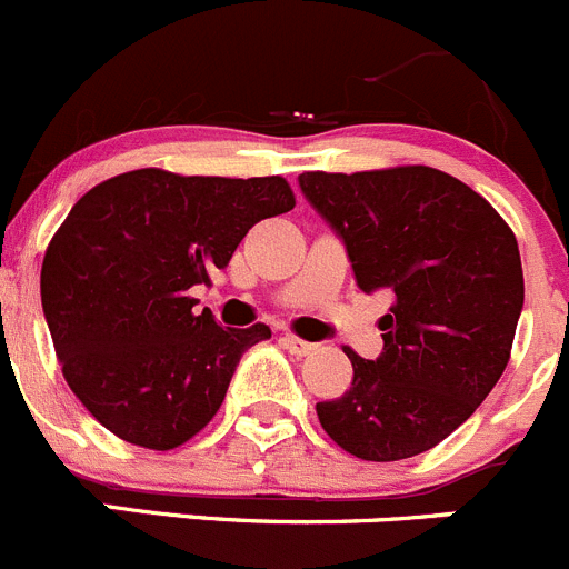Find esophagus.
I'll list each match as a JSON object with an SVG mask.
<instances>
[{
	"label": "esophagus",
	"instance_id": "1",
	"mask_svg": "<svg viewBox=\"0 0 569 569\" xmlns=\"http://www.w3.org/2000/svg\"><path fill=\"white\" fill-rule=\"evenodd\" d=\"M283 348L289 350V353H295V357H309V353H315V350H317V345L306 342V339L295 337V333H286Z\"/></svg>",
	"mask_w": 569,
	"mask_h": 569
}]
</instances>
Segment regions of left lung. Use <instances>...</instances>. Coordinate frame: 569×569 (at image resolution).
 <instances>
[{
    "mask_svg": "<svg viewBox=\"0 0 569 569\" xmlns=\"http://www.w3.org/2000/svg\"><path fill=\"white\" fill-rule=\"evenodd\" d=\"M300 188L342 238L362 291H392L376 362L345 348L353 381L317 405L322 429L362 460H405L452 435L511 359L525 302L517 238L460 179L401 164L300 173Z\"/></svg>",
    "mask_w": 569,
    "mask_h": 569,
    "instance_id": "1",
    "label": "left lung"
}]
</instances>
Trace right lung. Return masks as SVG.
Instances as JSON below:
<instances>
[{"label": "right lung", "mask_w": 569, "mask_h": 569, "mask_svg": "<svg viewBox=\"0 0 569 569\" xmlns=\"http://www.w3.org/2000/svg\"><path fill=\"white\" fill-rule=\"evenodd\" d=\"M295 207L283 177H179L162 168L94 184L41 263V306L69 390L126 443L168 452L219 412L243 350L269 326L221 328L193 286L258 221Z\"/></svg>", "instance_id": "right-lung-1"}]
</instances>
